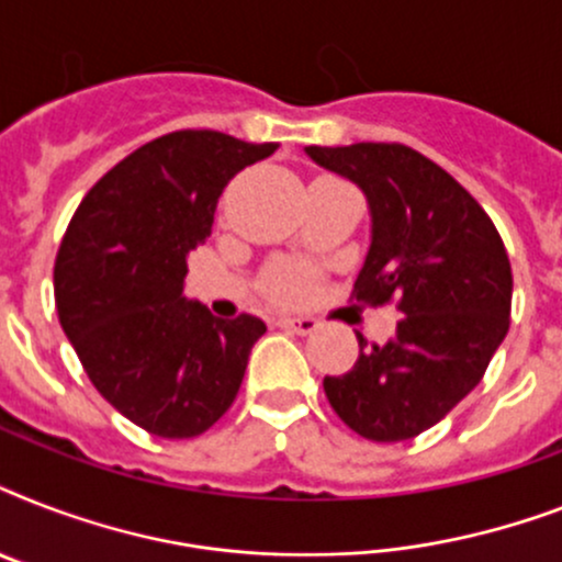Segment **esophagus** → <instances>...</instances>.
<instances>
[{
  "mask_svg": "<svg viewBox=\"0 0 562 562\" xmlns=\"http://www.w3.org/2000/svg\"><path fill=\"white\" fill-rule=\"evenodd\" d=\"M277 324L282 326V329H291V333H297V335H308V333H315L317 329V321L315 317H280Z\"/></svg>",
  "mask_w": 562,
  "mask_h": 562,
  "instance_id": "esophagus-1",
  "label": "esophagus"
}]
</instances>
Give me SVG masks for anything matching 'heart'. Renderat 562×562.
<instances>
[{
  "instance_id": "heart-1",
  "label": "heart",
  "mask_w": 562,
  "mask_h": 562,
  "mask_svg": "<svg viewBox=\"0 0 562 562\" xmlns=\"http://www.w3.org/2000/svg\"><path fill=\"white\" fill-rule=\"evenodd\" d=\"M268 291L280 303H300L312 291V273H308V268H300V265H285L280 271H273Z\"/></svg>"
}]
</instances>
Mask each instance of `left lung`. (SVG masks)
<instances>
[{
  "instance_id": "obj_1",
  "label": "left lung",
  "mask_w": 562,
  "mask_h": 562,
  "mask_svg": "<svg viewBox=\"0 0 562 562\" xmlns=\"http://www.w3.org/2000/svg\"><path fill=\"white\" fill-rule=\"evenodd\" d=\"M370 206V250L352 294L402 321L387 344L359 338L350 373L326 375L335 414L375 443L423 435L481 382L510 326L514 273L496 224L437 162L400 143L308 145Z\"/></svg>"
}]
</instances>
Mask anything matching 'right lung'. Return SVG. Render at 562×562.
<instances>
[{
  "instance_id": "obj_1",
  "label": "right lung",
  "mask_w": 562,
  "mask_h": 562,
  "mask_svg": "<svg viewBox=\"0 0 562 562\" xmlns=\"http://www.w3.org/2000/svg\"><path fill=\"white\" fill-rule=\"evenodd\" d=\"M277 143L175 131L116 162L75 210L55 259L66 338L104 400L145 431L198 437L233 405L265 324L183 297L189 254L229 180Z\"/></svg>"
}]
</instances>
